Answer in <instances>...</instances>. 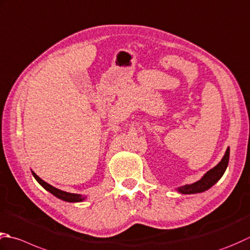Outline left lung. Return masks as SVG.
Returning <instances> with one entry per match:
<instances>
[{"instance_id": "obj_1", "label": "left lung", "mask_w": 250, "mask_h": 250, "mask_svg": "<svg viewBox=\"0 0 250 250\" xmlns=\"http://www.w3.org/2000/svg\"><path fill=\"white\" fill-rule=\"evenodd\" d=\"M229 147L227 148L226 154H224L223 158L221 161L210 169L208 172L204 174V177L198 180L197 182L193 184H187L184 187H180L177 188V190L181 194H197V193H203L205 190L209 189L211 187H213L218 181L221 179L223 173L226 172L229 165Z\"/></svg>"}]
</instances>
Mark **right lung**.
Returning <instances> with one entry per match:
<instances>
[{
    "label": "right lung",
    "mask_w": 250,
    "mask_h": 250,
    "mask_svg": "<svg viewBox=\"0 0 250 250\" xmlns=\"http://www.w3.org/2000/svg\"><path fill=\"white\" fill-rule=\"evenodd\" d=\"M32 174L34 179H36L39 184L41 185V187H43L44 188H45L47 192H50L51 194H53L54 196H56L57 198H60L62 200H63V202H68V203H79V202H83L86 197L85 196H82L81 194H73V193H67V192H63V190L62 189H58L56 188L52 187L51 184L46 183L45 181H43L41 178H39L38 175L33 172L32 171Z\"/></svg>",
    "instance_id": "right-lung-1"
}]
</instances>
